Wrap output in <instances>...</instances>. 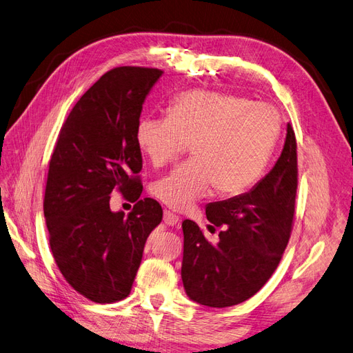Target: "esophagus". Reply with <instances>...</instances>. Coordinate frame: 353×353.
<instances>
[{"mask_svg": "<svg viewBox=\"0 0 353 353\" xmlns=\"http://www.w3.org/2000/svg\"><path fill=\"white\" fill-rule=\"evenodd\" d=\"M164 223L167 225H176L179 223V217L176 214H173L172 211H164Z\"/></svg>", "mask_w": 353, "mask_h": 353, "instance_id": "esophagus-1", "label": "esophagus"}]
</instances>
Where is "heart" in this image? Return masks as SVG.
Here are the masks:
<instances>
[{"label":"heart","instance_id":"1","mask_svg":"<svg viewBox=\"0 0 353 353\" xmlns=\"http://www.w3.org/2000/svg\"><path fill=\"white\" fill-rule=\"evenodd\" d=\"M168 117L143 116L136 143L154 165L174 160L192 142L195 158L157 179L152 193L185 211L217 189L237 196L252 188L268 164L280 116L267 104L212 90H186L168 102Z\"/></svg>","mask_w":353,"mask_h":353}]
</instances>
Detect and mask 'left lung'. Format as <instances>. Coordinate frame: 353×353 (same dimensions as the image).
Instances as JSON below:
<instances>
[{
    "mask_svg": "<svg viewBox=\"0 0 353 353\" xmlns=\"http://www.w3.org/2000/svg\"><path fill=\"white\" fill-rule=\"evenodd\" d=\"M296 188V138L288 124L274 167L249 192L207 205L208 221L223 227L217 245L207 241L195 221L181 223V280L189 299L225 308L249 299L264 286L289 242Z\"/></svg>",
    "mask_w": 353,
    "mask_h": 353,
    "instance_id": "1",
    "label": "left lung"
}]
</instances>
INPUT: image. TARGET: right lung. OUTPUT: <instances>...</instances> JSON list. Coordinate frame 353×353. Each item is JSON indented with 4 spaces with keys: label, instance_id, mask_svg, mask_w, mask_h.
Masks as SVG:
<instances>
[{
    "label": "right lung",
    "instance_id": "obj_1",
    "mask_svg": "<svg viewBox=\"0 0 353 353\" xmlns=\"http://www.w3.org/2000/svg\"><path fill=\"white\" fill-rule=\"evenodd\" d=\"M163 72L117 67L76 102L63 124L50 161L43 214L57 265L85 298L111 303L128 296L148 236L163 220V208L141 198L142 170L136 124ZM116 187L131 200L128 216L111 212Z\"/></svg>",
    "mask_w": 353,
    "mask_h": 353
}]
</instances>
